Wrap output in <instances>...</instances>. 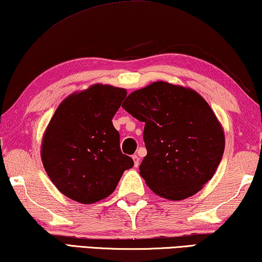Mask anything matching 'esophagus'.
<instances>
[{
    "label": "esophagus",
    "instance_id": "obj_1",
    "mask_svg": "<svg viewBox=\"0 0 262 262\" xmlns=\"http://www.w3.org/2000/svg\"><path fill=\"white\" fill-rule=\"evenodd\" d=\"M132 158H133V160H134V166L139 167V165H140V158H139V156L135 154V155H133Z\"/></svg>",
    "mask_w": 262,
    "mask_h": 262
}]
</instances>
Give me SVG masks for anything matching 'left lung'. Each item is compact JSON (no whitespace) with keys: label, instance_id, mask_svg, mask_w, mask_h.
<instances>
[{"label":"left lung","instance_id":"obj_1","mask_svg":"<svg viewBox=\"0 0 262 262\" xmlns=\"http://www.w3.org/2000/svg\"><path fill=\"white\" fill-rule=\"evenodd\" d=\"M122 108L144 122L140 175L155 194L183 200L213 178L224 155V129L196 92L153 82L129 94Z\"/></svg>","mask_w":262,"mask_h":262}]
</instances>
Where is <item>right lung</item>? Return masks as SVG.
<instances>
[{"label": "right lung", "instance_id": "add662e5", "mask_svg": "<svg viewBox=\"0 0 262 262\" xmlns=\"http://www.w3.org/2000/svg\"><path fill=\"white\" fill-rule=\"evenodd\" d=\"M126 95L123 88L94 84L69 95L54 113L41 159L50 180L72 200L87 205L109 196L134 166L112 122Z\"/></svg>", "mask_w": 262, "mask_h": 262}]
</instances>
